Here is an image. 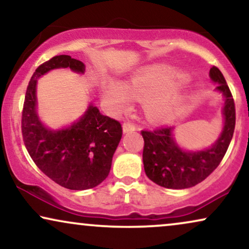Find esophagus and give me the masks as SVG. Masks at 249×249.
Returning <instances> with one entry per match:
<instances>
[{
  "mask_svg": "<svg viewBox=\"0 0 249 249\" xmlns=\"http://www.w3.org/2000/svg\"><path fill=\"white\" fill-rule=\"evenodd\" d=\"M122 129H124V132H131L136 130V124H131V122L125 121L124 124H122Z\"/></svg>",
  "mask_w": 249,
  "mask_h": 249,
  "instance_id": "obj_1",
  "label": "esophagus"
}]
</instances>
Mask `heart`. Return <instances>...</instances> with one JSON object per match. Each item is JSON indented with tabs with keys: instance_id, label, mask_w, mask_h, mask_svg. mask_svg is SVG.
I'll return each mask as SVG.
<instances>
[{
	"instance_id": "b5f03b06",
	"label": "heart",
	"mask_w": 249,
	"mask_h": 249,
	"mask_svg": "<svg viewBox=\"0 0 249 249\" xmlns=\"http://www.w3.org/2000/svg\"><path fill=\"white\" fill-rule=\"evenodd\" d=\"M172 83V71L154 66L138 72L125 85L115 80H106L102 85V92L106 103L117 112L127 107L132 97H148L146 109L150 117L156 120H167L182 108V99L175 91L160 92Z\"/></svg>"
}]
</instances>
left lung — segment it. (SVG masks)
Returning <instances> with one entry per match:
<instances>
[{"instance_id": "obj_1", "label": "left lung", "mask_w": 249, "mask_h": 249, "mask_svg": "<svg viewBox=\"0 0 249 249\" xmlns=\"http://www.w3.org/2000/svg\"><path fill=\"white\" fill-rule=\"evenodd\" d=\"M209 76L215 83H218L216 90L222 92L225 98L224 127L212 147L196 152L182 150L174 140L172 125L141 131L144 138L145 174L158 185L178 190L192 188L207 178L227 153L235 125L234 101L223 74L217 67H212Z\"/></svg>"}]
</instances>
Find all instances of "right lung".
Returning a JSON list of instances; mask_svg holds the SVG:
<instances>
[{"label": "right lung", "mask_w": 249, "mask_h": 249, "mask_svg": "<svg viewBox=\"0 0 249 249\" xmlns=\"http://www.w3.org/2000/svg\"><path fill=\"white\" fill-rule=\"evenodd\" d=\"M66 67L85 72V64L67 54L54 56L35 70L21 113L22 140L34 163L53 182L70 190H88L107 177L122 127L92 104L69 128L50 130L41 124L36 114L37 79L51 70Z\"/></svg>", "instance_id": "add662e5"}]
</instances>
